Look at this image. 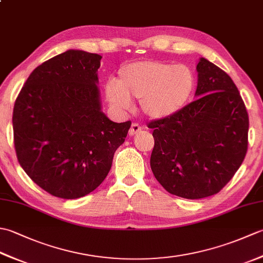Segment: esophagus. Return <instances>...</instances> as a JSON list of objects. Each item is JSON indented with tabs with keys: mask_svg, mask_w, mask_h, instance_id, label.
I'll return each mask as SVG.
<instances>
[{
	"mask_svg": "<svg viewBox=\"0 0 263 263\" xmlns=\"http://www.w3.org/2000/svg\"><path fill=\"white\" fill-rule=\"evenodd\" d=\"M141 130H142L141 125H139L138 123H132L131 128L128 130V136H130V137L136 136V135H138L139 132H141Z\"/></svg>",
	"mask_w": 263,
	"mask_h": 263,
	"instance_id": "esophagus-1",
	"label": "esophagus"
}]
</instances>
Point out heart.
Wrapping results in <instances>:
<instances>
[{
    "instance_id": "heart-1",
    "label": "heart",
    "mask_w": 263,
    "mask_h": 263,
    "mask_svg": "<svg viewBox=\"0 0 263 263\" xmlns=\"http://www.w3.org/2000/svg\"><path fill=\"white\" fill-rule=\"evenodd\" d=\"M195 90V77L187 65L161 61H137L119 70L115 82L105 92L115 109L125 110L132 99L140 100L143 114L163 120L177 114L189 104Z\"/></svg>"
}]
</instances>
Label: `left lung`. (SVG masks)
<instances>
[{
	"instance_id": "left-lung-1",
	"label": "left lung",
	"mask_w": 263,
	"mask_h": 263,
	"mask_svg": "<svg viewBox=\"0 0 263 263\" xmlns=\"http://www.w3.org/2000/svg\"><path fill=\"white\" fill-rule=\"evenodd\" d=\"M194 102L168 119L150 122V167L161 186L185 199L218 193L248 152L249 115L232 78L204 58L197 65Z\"/></svg>"
}]
</instances>
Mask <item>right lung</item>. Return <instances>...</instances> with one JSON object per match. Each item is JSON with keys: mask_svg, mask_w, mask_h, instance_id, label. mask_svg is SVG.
<instances>
[{"mask_svg": "<svg viewBox=\"0 0 263 263\" xmlns=\"http://www.w3.org/2000/svg\"><path fill=\"white\" fill-rule=\"evenodd\" d=\"M102 57L69 49L31 72L13 108L19 164L54 197L78 199L107 176L131 122L102 110L97 71Z\"/></svg>", "mask_w": 263, "mask_h": 263, "instance_id": "obj_1", "label": "right lung"}]
</instances>
